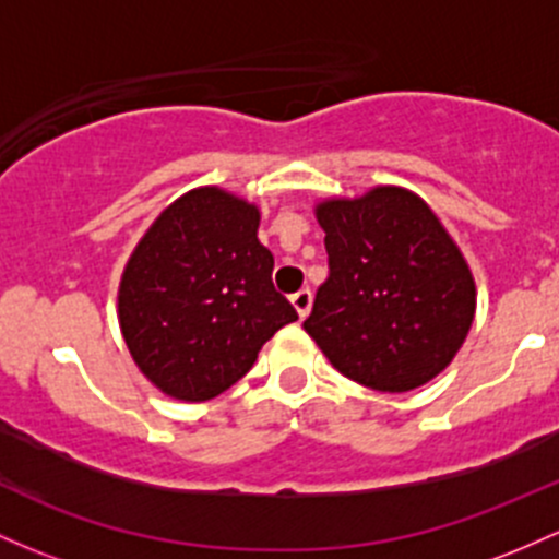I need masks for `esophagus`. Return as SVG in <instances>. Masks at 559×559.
<instances>
[{"label":"esophagus","mask_w":559,"mask_h":559,"mask_svg":"<svg viewBox=\"0 0 559 559\" xmlns=\"http://www.w3.org/2000/svg\"><path fill=\"white\" fill-rule=\"evenodd\" d=\"M311 301H314V296H311L309 287H304V290H298L296 296H290V304L296 306V311H298V317H301V320H304L306 314H309Z\"/></svg>","instance_id":"1"}]
</instances>
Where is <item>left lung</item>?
Returning <instances> with one entry per match:
<instances>
[{"label": "left lung", "mask_w": 559, "mask_h": 559, "mask_svg": "<svg viewBox=\"0 0 559 559\" xmlns=\"http://www.w3.org/2000/svg\"><path fill=\"white\" fill-rule=\"evenodd\" d=\"M330 274L304 330L338 373L411 392L453 362L474 320V277L431 207L400 186L317 205Z\"/></svg>", "instance_id": "8db88e82"}]
</instances>
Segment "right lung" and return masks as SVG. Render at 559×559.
Here are the masks:
<instances>
[{
    "mask_svg": "<svg viewBox=\"0 0 559 559\" xmlns=\"http://www.w3.org/2000/svg\"><path fill=\"white\" fill-rule=\"evenodd\" d=\"M258 221L255 205L202 186L162 210L135 245L119 282V328L141 373L167 397H218L298 320L274 290Z\"/></svg>",
    "mask_w": 559,
    "mask_h": 559,
    "instance_id": "obj_1",
    "label": "right lung"
}]
</instances>
